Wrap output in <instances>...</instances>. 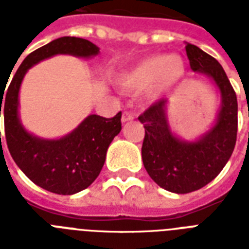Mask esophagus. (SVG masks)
<instances>
[{
	"label": "esophagus",
	"mask_w": 249,
	"mask_h": 249,
	"mask_svg": "<svg viewBox=\"0 0 249 249\" xmlns=\"http://www.w3.org/2000/svg\"><path fill=\"white\" fill-rule=\"evenodd\" d=\"M134 119V116H133V113H130L129 111H125L124 113H123V117H121V121L123 123H128V121L133 120Z\"/></svg>",
	"instance_id": "34e87169"
}]
</instances>
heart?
I'll return each instance as SVG.
<instances>
[{
    "mask_svg": "<svg viewBox=\"0 0 249 249\" xmlns=\"http://www.w3.org/2000/svg\"><path fill=\"white\" fill-rule=\"evenodd\" d=\"M186 73L181 56L154 54L140 60L120 76L119 83L130 93H140L150 88L154 99L166 95L181 83Z\"/></svg>",
    "mask_w": 249,
    "mask_h": 249,
    "instance_id": "1",
    "label": "heart"
}]
</instances>
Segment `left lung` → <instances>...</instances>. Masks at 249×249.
<instances>
[{
  "label": "left lung",
  "mask_w": 249,
  "mask_h": 249,
  "mask_svg": "<svg viewBox=\"0 0 249 249\" xmlns=\"http://www.w3.org/2000/svg\"><path fill=\"white\" fill-rule=\"evenodd\" d=\"M186 54L191 70L211 77L220 89L216 125L195 142L178 140L166 120V99L152 103L138 117L144 126V168L160 187L176 194L196 191L214 179L230 159L238 133L236 94L222 66L195 45H186Z\"/></svg>",
  "instance_id": "obj_1"
}]
</instances>
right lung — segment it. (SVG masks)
<instances>
[{
  "label": "right lung",
  "mask_w": 249,
  "mask_h": 249,
  "mask_svg": "<svg viewBox=\"0 0 249 249\" xmlns=\"http://www.w3.org/2000/svg\"><path fill=\"white\" fill-rule=\"evenodd\" d=\"M98 53V46L85 38H56L31 53L15 72L6 94L5 90L0 91V117L3 106L5 137L10 154L33 183L50 193L72 195L95 181L105 164L109 143L121 130V112L111 119L90 115L63 138L41 140L29 134L19 120L20 84L29 68L46 58L56 54L89 58Z\"/></svg>",
  "instance_id": "add662e5"
}]
</instances>
